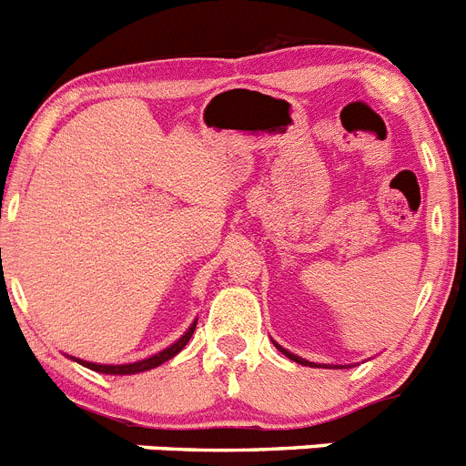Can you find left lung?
<instances>
[{
    "label": "left lung",
    "instance_id": "1",
    "mask_svg": "<svg viewBox=\"0 0 466 466\" xmlns=\"http://www.w3.org/2000/svg\"><path fill=\"white\" fill-rule=\"evenodd\" d=\"M275 348H278V350H279V352H282V355H287V357H289V360H294V361H296V364H303V366H312V364H310V361H306V360H300V357L291 355V352H287V350H284V348H279V345H275Z\"/></svg>",
    "mask_w": 466,
    "mask_h": 466
}]
</instances>
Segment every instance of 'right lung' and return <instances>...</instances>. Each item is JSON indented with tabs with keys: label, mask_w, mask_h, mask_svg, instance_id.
Instances as JSON below:
<instances>
[{
	"label": "right lung",
	"mask_w": 466,
	"mask_h": 466,
	"mask_svg": "<svg viewBox=\"0 0 466 466\" xmlns=\"http://www.w3.org/2000/svg\"><path fill=\"white\" fill-rule=\"evenodd\" d=\"M193 331H196V322H193V327L188 329L187 333H184L182 339L177 340V343H172L170 348H166L163 352H158V355L149 357V360H142V361H135V364H121V366H106V364H93V361H81V364L86 366V369H93V371L97 373H109V376H130V373H142V371H149V369H156V366H160L163 361L172 360V357L177 355V352H182L184 345L191 340Z\"/></svg>",
	"instance_id": "1"
}]
</instances>
